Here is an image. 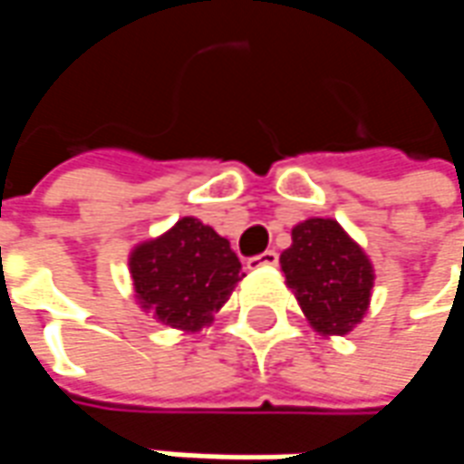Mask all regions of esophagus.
I'll list each match as a JSON object with an SVG mask.
<instances>
[{
  "label": "esophagus",
  "mask_w": 464,
  "mask_h": 464,
  "mask_svg": "<svg viewBox=\"0 0 464 464\" xmlns=\"http://www.w3.org/2000/svg\"><path fill=\"white\" fill-rule=\"evenodd\" d=\"M276 263H278L276 250H266V253H260V256L247 258V268H263V266H276Z\"/></svg>",
  "instance_id": "esophagus-1"
}]
</instances>
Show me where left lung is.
I'll use <instances>...</instances> for the list:
<instances>
[{"instance_id": "8db88e82", "label": "left lung", "mask_w": 464, "mask_h": 464, "mask_svg": "<svg viewBox=\"0 0 464 464\" xmlns=\"http://www.w3.org/2000/svg\"><path fill=\"white\" fill-rule=\"evenodd\" d=\"M281 271L299 307L320 333L343 335L364 317L372 295V263L333 219H307L292 229Z\"/></svg>"}]
</instances>
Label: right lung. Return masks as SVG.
Returning <instances> with one entry per match:
<instances>
[{
	"instance_id": "add662e5",
	"label": "right lung",
	"mask_w": 464,
	"mask_h": 464,
	"mask_svg": "<svg viewBox=\"0 0 464 464\" xmlns=\"http://www.w3.org/2000/svg\"><path fill=\"white\" fill-rule=\"evenodd\" d=\"M136 296L169 328L198 330L232 295L240 260L211 227L186 217L131 253Z\"/></svg>"
}]
</instances>
